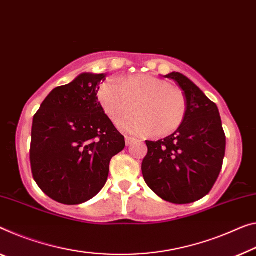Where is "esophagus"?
I'll list each match as a JSON object with an SVG mask.
<instances>
[{"label":"esophagus","mask_w":256,"mask_h":256,"mask_svg":"<svg viewBox=\"0 0 256 256\" xmlns=\"http://www.w3.org/2000/svg\"><path fill=\"white\" fill-rule=\"evenodd\" d=\"M136 140L132 138V137H129V136H126V144L127 145H130L132 142H135Z\"/></svg>","instance_id":"esophagus-1"}]
</instances>
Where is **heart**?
Segmentation results:
<instances>
[{
	"label": "heart",
	"instance_id": "obj_1",
	"mask_svg": "<svg viewBox=\"0 0 256 256\" xmlns=\"http://www.w3.org/2000/svg\"><path fill=\"white\" fill-rule=\"evenodd\" d=\"M102 110L116 126H119L135 108L138 115L124 122L121 128L134 135L156 137L175 132L186 116V100L180 90L148 74H137L119 82L108 80L98 89Z\"/></svg>",
	"mask_w": 256,
	"mask_h": 256
}]
</instances>
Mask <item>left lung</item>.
Returning a JSON list of instances; mask_svg holds the SVG:
<instances>
[{
    "label": "left lung",
    "instance_id": "8db88e82",
    "mask_svg": "<svg viewBox=\"0 0 256 256\" xmlns=\"http://www.w3.org/2000/svg\"><path fill=\"white\" fill-rule=\"evenodd\" d=\"M166 78L183 89L186 116L170 136L145 140L142 172L161 199L182 205L204 198L214 186L226 154V134L218 106L194 82L178 72Z\"/></svg>",
    "mask_w": 256,
    "mask_h": 256
}]
</instances>
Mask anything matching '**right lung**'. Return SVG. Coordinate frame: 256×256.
Masks as SVG:
<instances>
[{
  "label": "right lung",
  "mask_w": 256,
  "mask_h": 256,
  "mask_svg": "<svg viewBox=\"0 0 256 256\" xmlns=\"http://www.w3.org/2000/svg\"><path fill=\"white\" fill-rule=\"evenodd\" d=\"M104 80V74H81L54 88L33 118V178L57 202L78 205L94 198L108 180L112 156L124 148V137L98 102Z\"/></svg>",
  "instance_id": "right-lung-1"
}]
</instances>
